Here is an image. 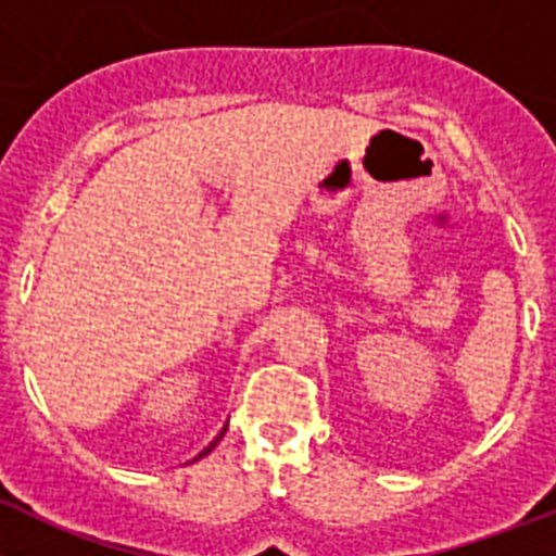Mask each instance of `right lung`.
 <instances>
[{
    "label": "right lung",
    "instance_id": "right-lung-1",
    "mask_svg": "<svg viewBox=\"0 0 556 556\" xmlns=\"http://www.w3.org/2000/svg\"><path fill=\"white\" fill-rule=\"evenodd\" d=\"M226 428H229V422H226V426H224V431H220V433H218V437H215V440H213V442H210V445H207V447H204V451H202V453H199V456H195V458H193V462H199V458H202V456H207V453H213V447H215V445H218V442H220V440H224V433H226Z\"/></svg>",
    "mask_w": 556,
    "mask_h": 556
}]
</instances>
